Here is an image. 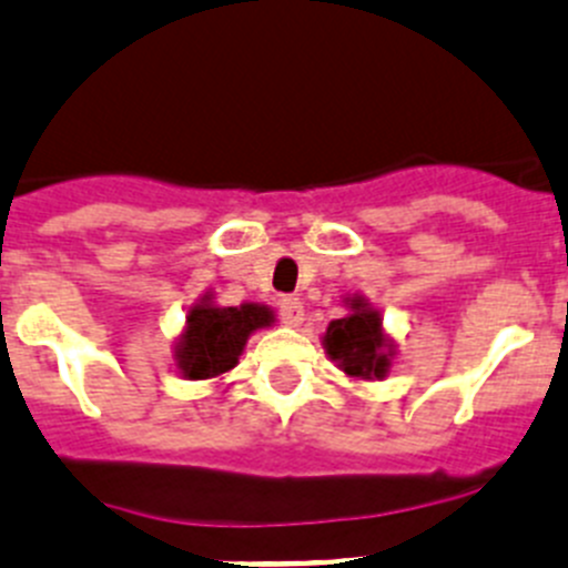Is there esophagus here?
Here are the masks:
<instances>
[{
    "instance_id": "34e87169",
    "label": "esophagus",
    "mask_w": 568,
    "mask_h": 568,
    "mask_svg": "<svg viewBox=\"0 0 568 568\" xmlns=\"http://www.w3.org/2000/svg\"><path fill=\"white\" fill-rule=\"evenodd\" d=\"M278 315L287 326H298L304 321V304L293 295H284V298H278Z\"/></svg>"
}]
</instances>
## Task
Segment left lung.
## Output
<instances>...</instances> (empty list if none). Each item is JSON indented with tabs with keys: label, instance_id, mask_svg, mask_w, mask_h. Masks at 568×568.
<instances>
[{
	"label": "left lung",
	"instance_id": "left-lung-1",
	"mask_svg": "<svg viewBox=\"0 0 568 568\" xmlns=\"http://www.w3.org/2000/svg\"><path fill=\"white\" fill-rule=\"evenodd\" d=\"M379 312L363 298L352 301V315L332 321L326 329L324 348L326 355L348 374V377H386L388 366V341L379 329Z\"/></svg>",
	"mask_w": 568,
	"mask_h": 568
}]
</instances>
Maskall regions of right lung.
I'll use <instances>...</instances> for the list:
<instances>
[{
  "mask_svg": "<svg viewBox=\"0 0 568 568\" xmlns=\"http://www.w3.org/2000/svg\"><path fill=\"white\" fill-rule=\"evenodd\" d=\"M273 324V312L258 304L213 306L207 295L189 312V326L176 346L185 377L207 379L231 372L239 363L250 332Z\"/></svg>",
  "mask_w": 568,
  "mask_h": 568,
  "instance_id": "add662e5",
  "label": "right lung"
}]
</instances>
